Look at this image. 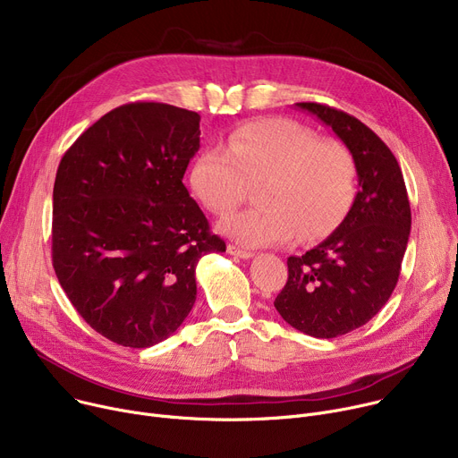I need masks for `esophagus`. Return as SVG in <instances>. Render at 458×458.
<instances>
[{"instance_id": "34e87169", "label": "esophagus", "mask_w": 458, "mask_h": 458, "mask_svg": "<svg viewBox=\"0 0 458 458\" xmlns=\"http://www.w3.org/2000/svg\"><path fill=\"white\" fill-rule=\"evenodd\" d=\"M226 250H228L230 256H235V258H241V259H250L254 256L250 250H242V249H239L235 245H228Z\"/></svg>"}]
</instances>
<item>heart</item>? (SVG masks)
<instances>
[{
	"mask_svg": "<svg viewBox=\"0 0 458 458\" xmlns=\"http://www.w3.org/2000/svg\"><path fill=\"white\" fill-rule=\"evenodd\" d=\"M193 197L225 216L258 184V206L226 217L219 230L247 247L320 237L337 225L353 199L350 150L291 119H258L230 132L226 148H202L188 173Z\"/></svg>",
	"mask_w": 458,
	"mask_h": 458,
	"instance_id": "obj_1",
	"label": "heart"
}]
</instances>
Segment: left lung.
<instances>
[{
	"mask_svg": "<svg viewBox=\"0 0 458 458\" xmlns=\"http://www.w3.org/2000/svg\"><path fill=\"white\" fill-rule=\"evenodd\" d=\"M348 147L359 191L344 221L320 245L287 259L289 278L274 308L294 329L333 339L367 324L400 278L411 204L398 160L383 140L343 110L296 103Z\"/></svg>",
	"mask_w": 458,
	"mask_h": 458,
	"instance_id": "left-lung-1",
	"label": "left lung"
}]
</instances>
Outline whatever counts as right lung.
I'll return each instance as SVG.
<instances>
[{
    "label": "right lung",
    "mask_w": 458,
    "mask_h": 458,
    "mask_svg": "<svg viewBox=\"0 0 458 458\" xmlns=\"http://www.w3.org/2000/svg\"><path fill=\"white\" fill-rule=\"evenodd\" d=\"M200 115L164 103L117 106L60 160L53 267L77 313L108 341L148 348L190 315L195 268L225 252L182 178Z\"/></svg>",
    "instance_id": "1"
}]
</instances>
